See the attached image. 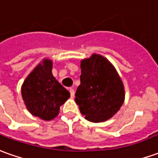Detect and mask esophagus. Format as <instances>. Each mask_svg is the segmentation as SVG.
Returning a JSON list of instances; mask_svg holds the SVG:
<instances>
[{
  "mask_svg": "<svg viewBox=\"0 0 158 158\" xmlns=\"http://www.w3.org/2000/svg\"><path fill=\"white\" fill-rule=\"evenodd\" d=\"M69 91H70L71 97H72V98L74 97V90H73V88H69Z\"/></svg>",
  "mask_w": 158,
  "mask_h": 158,
  "instance_id": "1",
  "label": "esophagus"
}]
</instances>
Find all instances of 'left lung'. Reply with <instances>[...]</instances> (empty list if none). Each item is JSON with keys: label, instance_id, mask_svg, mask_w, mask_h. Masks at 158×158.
I'll return each instance as SVG.
<instances>
[{"label": "left lung", "instance_id": "8db88e82", "mask_svg": "<svg viewBox=\"0 0 158 158\" xmlns=\"http://www.w3.org/2000/svg\"><path fill=\"white\" fill-rule=\"evenodd\" d=\"M80 68V85L75 93L80 112L94 123L109 119L124 100V85L117 71L98 54L81 61Z\"/></svg>", "mask_w": 158, "mask_h": 158}]
</instances>
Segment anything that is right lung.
Segmentation results:
<instances>
[{"mask_svg":"<svg viewBox=\"0 0 158 158\" xmlns=\"http://www.w3.org/2000/svg\"><path fill=\"white\" fill-rule=\"evenodd\" d=\"M52 61L44 60L26 79L21 87L27 110L41 119L51 120L60 111L70 93L52 76Z\"/></svg>","mask_w":158,"mask_h":158,"instance_id":"1","label":"right lung"}]
</instances>
